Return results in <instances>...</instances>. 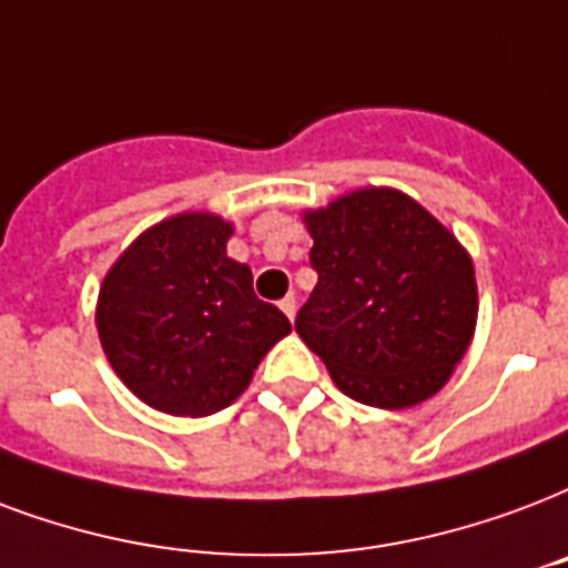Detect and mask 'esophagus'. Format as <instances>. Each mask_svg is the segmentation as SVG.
Masks as SVG:
<instances>
[{"label":"esophagus","instance_id":"34e87169","mask_svg":"<svg viewBox=\"0 0 568 568\" xmlns=\"http://www.w3.org/2000/svg\"><path fill=\"white\" fill-rule=\"evenodd\" d=\"M280 310H283L288 322H294V315H297V301H294L292 294H288V297H283V301H280Z\"/></svg>","mask_w":568,"mask_h":568}]
</instances>
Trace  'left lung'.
Returning <instances> with one entry per match:
<instances>
[{"label":"left lung","instance_id":"obj_1","mask_svg":"<svg viewBox=\"0 0 568 568\" xmlns=\"http://www.w3.org/2000/svg\"><path fill=\"white\" fill-rule=\"evenodd\" d=\"M318 283L294 331L354 402L402 410L432 399L474 339V258L438 216L393 187L303 211Z\"/></svg>","mask_w":568,"mask_h":568}]
</instances>
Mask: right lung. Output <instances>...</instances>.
Here are the masks:
<instances>
[{
	"instance_id": "1",
	"label": "right lung",
	"mask_w": 568,
	"mask_h": 568,
	"mask_svg": "<svg viewBox=\"0 0 568 568\" xmlns=\"http://www.w3.org/2000/svg\"><path fill=\"white\" fill-rule=\"evenodd\" d=\"M232 223L184 211L145 229L98 294L94 324L124 387L172 417H207L250 387L292 324L226 255Z\"/></svg>"
}]
</instances>
